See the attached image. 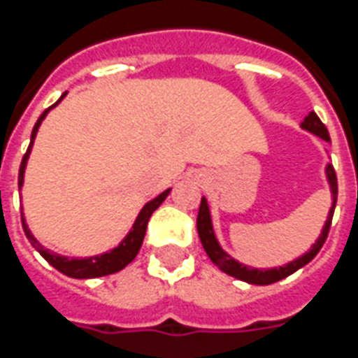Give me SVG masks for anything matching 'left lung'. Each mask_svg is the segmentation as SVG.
<instances>
[{"instance_id": "1", "label": "left lung", "mask_w": 358, "mask_h": 358, "mask_svg": "<svg viewBox=\"0 0 358 358\" xmlns=\"http://www.w3.org/2000/svg\"><path fill=\"white\" fill-rule=\"evenodd\" d=\"M301 128L317 135V137H322V139L327 141V143H331V137H329V131L327 128H325V124L320 120V117H317L314 111H310L308 117H305V120L301 122ZM325 176H327L329 187H331L333 204H331V210H329L327 219H325V224H323L322 232L317 236L316 243L312 245L310 250H306L305 255H301L299 258H295V260L288 262V264H284V266L269 267V269H258V267H250L247 266V264H241V262L232 258V256L221 247L217 236H215V230H213L212 212H210V206H208L206 196H202L201 208H199V217H196V230H199V238H201L202 247L206 250V255L210 256V260H212L221 271L230 275V277L239 278V280H243V282L258 284V286L278 282V280L289 277L292 273H295L297 269H301V267H305L306 264L320 252V249H322L323 243H325L329 229H331V221H333L334 206H336L338 184H336V173H334V169L331 163H327V167H325Z\"/></svg>"}]
</instances>
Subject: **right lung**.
<instances>
[{"mask_svg": "<svg viewBox=\"0 0 358 358\" xmlns=\"http://www.w3.org/2000/svg\"><path fill=\"white\" fill-rule=\"evenodd\" d=\"M66 96V92H63V96L59 98L57 102L53 103L52 108H48L44 113L38 117L36 120L35 128L31 131V143H29V148L25 152L24 159L20 163V174H18V187L22 189V185H24V174H25V165H27V159H29V154H31V148H33V143H35V137H36V131L41 128L42 120L46 119V115L52 111L55 106H57L63 98ZM171 193V189H165L163 193L156 196V199H152L145 204V206L141 208L139 215L135 217L134 224H131V229L129 232L126 234V238L120 241L115 249L108 250V252H102V255H96V256H87V258H69V256H63V255H57V252H52V250L44 249L41 243H38V239L33 236V232L29 230L27 223H25V217L24 213H22V227H24V232L27 236V239L31 241V245L35 247L38 252L42 255V258L48 262V264H52L57 271H61L63 275L66 277H72V278H96V277H103V275H111V273H117L120 269L128 266L129 262H134V258L137 256L139 252L141 245H143V239H145L146 234V224H148V219L152 217V213L156 212L159 204H162L167 195Z\"/></svg>", "mask_w": 358, "mask_h": 358, "instance_id": "add662e5", "label": "right lung"}]
</instances>
